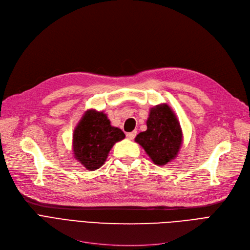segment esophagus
Here are the masks:
<instances>
[{
  "instance_id": "esophagus-1",
  "label": "esophagus",
  "mask_w": 250,
  "mask_h": 250,
  "mask_svg": "<svg viewBox=\"0 0 250 250\" xmlns=\"http://www.w3.org/2000/svg\"><path fill=\"white\" fill-rule=\"evenodd\" d=\"M136 135H137V132H136V130H133V132H130V133H127V134H126V138L129 139V140H134L135 137H136Z\"/></svg>"
}]
</instances>
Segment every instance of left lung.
<instances>
[{"instance_id": "1", "label": "left lung", "mask_w": 250, "mask_h": 250, "mask_svg": "<svg viewBox=\"0 0 250 250\" xmlns=\"http://www.w3.org/2000/svg\"><path fill=\"white\" fill-rule=\"evenodd\" d=\"M135 141L146 151L154 164L162 166L171 162L182 144V130L173 110L165 103L151 108L147 130L140 133Z\"/></svg>"}]
</instances>
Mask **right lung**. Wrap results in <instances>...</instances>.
Masks as SVG:
<instances>
[{"mask_svg": "<svg viewBox=\"0 0 250 250\" xmlns=\"http://www.w3.org/2000/svg\"><path fill=\"white\" fill-rule=\"evenodd\" d=\"M125 137L121 128L110 125L103 111L89 109L74 130V157L86 169H98L104 164L114 144Z\"/></svg>", "mask_w": 250, "mask_h": 250, "instance_id": "right-lung-1", "label": "right lung"}]
</instances>
